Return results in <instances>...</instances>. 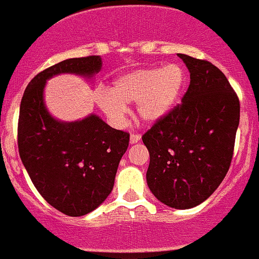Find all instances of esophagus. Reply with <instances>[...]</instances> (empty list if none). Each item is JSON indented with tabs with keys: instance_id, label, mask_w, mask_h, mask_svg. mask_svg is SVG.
Segmentation results:
<instances>
[{
	"instance_id": "obj_1",
	"label": "esophagus",
	"mask_w": 259,
	"mask_h": 259,
	"mask_svg": "<svg viewBox=\"0 0 259 259\" xmlns=\"http://www.w3.org/2000/svg\"><path fill=\"white\" fill-rule=\"evenodd\" d=\"M142 137L139 134H132L130 135V144H137L138 142H140Z\"/></svg>"
}]
</instances>
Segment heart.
I'll return each mask as SVG.
<instances>
[{"mask_svg": "<svg viewBox=\"0 0 259 259\" xmlns=\"http://www.w3.org/2000/svg\"><path fill=\"white\" fill-rule=\"evenodd\" d=\"M187 85V75L178 64L145 67L125 72L113 81L109 91H101L98 105L114 125H121L126 105L137 103L138 116L146 124H156L178 105Z\"/></svg>", "mask_w": 259, "mask_h": 259, "instance_id": "b5f03b06", "label": "heart"}]
</instances>
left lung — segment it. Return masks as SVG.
Segmentation results:
<instances>
[{
    "label": "left lung",
    "mask_w": 259,
    "mask_h": 259,
    "mask_svg": "<svg viewBox=\"0 0 259 259\" xmlns=\"http://www.w3.org/2000/svg\"><path fill=\"white\" fill-rule=\"evenodd\" d=\"M190 83L182 105L143 137L150 163L146 183L163 204L189 209L210 197L226 177L239 125V100L209 61L178 54Z\"/></svg>",
    "instance_id": "left-lung-1"
}]
</instances>
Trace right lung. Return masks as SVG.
Wrapping results in <instances>:
<instances>
[{"instance_id": "obj_1", "label": "right lung", "mask_w": 259, "mask_h": 259, "mask_svg": "<svg viewBox=\"0 0 259 259\" xmlns=\"http://www.w3.org/2000/svg\"><path fill=\"white\" fill-rule=\"evenodd\" d=\"M103 67L100 56L67 59L36 75L20 105L18 151L33 185L61 213L81 217L105 202L114 188L129 134L90 114L62 121L45 104L48 80L71 74L93 81Z\"/></svg>"}]
</instances>
